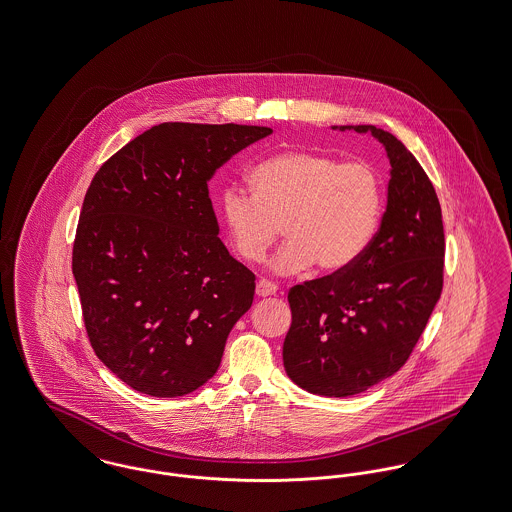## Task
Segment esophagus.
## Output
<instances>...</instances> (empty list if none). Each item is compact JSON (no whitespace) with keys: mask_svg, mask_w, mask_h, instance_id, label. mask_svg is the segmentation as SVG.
Listing matches in <instances>:
<instances>
[{"mask_svg":"<svg viewBox=\"0 0 512 512\" xmlns=\"http://www.w3.org/2000/svg\"><path fill=\"white\" fill-rule=\"evenodd\" d=\"M276 286L269 282V280H259L257 282V288H255V292H257V296L259 298H271V296H276Z\"/></svg>","mask_w":512,"mask_h":512,"instance_id":"obj_1","label":"esophagus"}]
</instances>
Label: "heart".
Masks as SVG:
<instances>
[{
  "mask_svg": "<svg viewBox=\"0 0 512 512\" xmlns=\"http://www.w3.org/2000/svg\"><path fill=\"white\" fill-rule=\"evenodd\" d=\"M253 193L228 185L220 218L236 255L259 263L282 234L272 271L317 267L336 274L356 265L377 234L383 181L365 160L340 162L329 152L284 151L251 170Z\"/></svg>",
  "mask_w": 512,
  "mask_h": 512,
  "instance_id": "b5f03b06",
  "label": "heart"
}]
</instances>
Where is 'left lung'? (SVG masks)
Masks as SVG:
<instances>
[{
  "label": "left lung",
  "instance_id": "1",
  "mask_svg": "<svg viewBox=\"0 0 512 512\" xmlns=\"http://www.w3.org/2000/svg\"><path fill=\"white\" fill-rule=\"evenodd\" d=\"M391 180L379 232L346 271L307 280L288 292L292 325L282 360L307 392L344 398L371 389L410 358L443 290L445 232L433 183L416 156L375 125Z\"/></svg>",
  "mask_w": 512,
  "mask_h": 512
}]
</instances>
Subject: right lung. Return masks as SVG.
<instances>
[{"label": "right lung", "mask_w": 512, "mask_h": 512, "mask_svg": "<svg viewBox=\"0 0 512 512\" xmlns=\"http://www.w3.org/2000/svg\"><path fill=\"white\" fill-rule=\"evenodd\" d=\"M271 133L160 123L92 178L73 276L94 354L133 391L174 398L216 373L228 334L253 303L255 274L218 238L209 180Z\"/></svg>", "instance_id": "add662e5"}]
</instances>
